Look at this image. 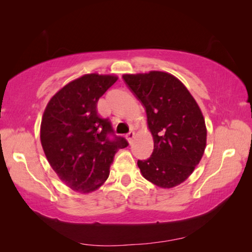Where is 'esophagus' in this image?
<instances>
[{
    "mask_svg": "<svg viewBox=\"0 0 252 252\" xmlns=\"http://www.w3.org/2000/svg\"><path fill=\"white\" fill-rule=\"evenodd\" d=\"M134 132L133 131H130L129 133L126 134V140L129 141V143H132V141H133V138H134Z\"/></svg>",
    "mask_w": 252,
    "mask_h": 252,
    "instance_id": "obj_1",
    "label": "esophagus"
}]
</instances>
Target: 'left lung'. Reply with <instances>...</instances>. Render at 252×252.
I'll return each instance as SVG.
<instances>
[{
  "instance_id": "left-lung-1",
  "label": "left lung",
  "mask_w": 252,
  "mask_h": 252,
  "mask_svg": "<svg viewBox=\"0 0 252 252\" xmlns=\"http://www.w3.org/2000/svg\"><path fill=\"white\" fill-rule=\"evenodd\" d=\"M122 78L146 109L155 142L151 157L138 160L140 171L164 189L180 185L193 172L206 149V123L198 103L181 81L165 72Z\"/></svg>"
}]
</instances>
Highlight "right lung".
<instances>
[{
  "label": "right lung",
  "instance_id": "right-lung-1",
  "mask_svg": "<svg viewBox=\"0 0 252 252\" xmlns=\"http://www.w3.org/2000/svg\"><path fill=\"white\" fill-rule=\"evenodd\" d=\"M118 76L85 74L49 101L41 122V143L58 177L78 192L97 189L110 174L114 155L127 141L114 134L96 103Z\"/></svg>",
  "mask_w": 252,
  "mask_h": 252
}]
</instances>
